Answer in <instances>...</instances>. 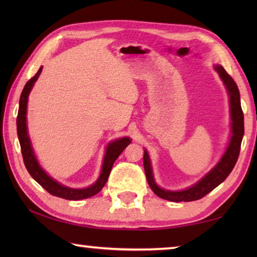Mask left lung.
Here are the masks:
<instances>
[{
    "mask_svg": "<svg viewBox=\"0 0 257 257\" xmlns=\"http://www.w3.org/2000/svg\"><path fill=\"white\" fill-rule=\"evenodd\" d=\"M215 70L219 72L221 79L223 80L225 87H227L229 96H230V108H231V120H232V136L230 139L229 146L225 151L224 155L216 167L213 170L203 178L201 181H198L196 185L190 187L188 189L181 191H170L161 189L160 187L155 184L153 179V173H152L151 162L147 152H144V169L146 179L151 189L154 191L155 195L159 197L167 199L171 202H191L197 201V199L203 198L205 195L219 186L221 182L225 180L230 172L238 160L239 153H240V146L243 136V113L240 105V94H239L238 86L231 76L228 75V72L224 70L222 67L216 66Z\"/></svg>",
    "mask_w": 257,
    "mask_h": 257,
    "instance_id": "1",
    "label": "left lung"
}]
</instances>
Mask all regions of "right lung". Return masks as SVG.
Returning a JSON list of instances; mask_svg holds the SVG:
<instances>
[{
    "instance_id": "obj_1",
    "label": "right lung",
    "mask_w": 257,
    "mask_h": 257,
    "mask_svg": "<svg viewBox=\"0 0 257 257\" xmlns=\"http://www.w3.org/2000/svg\"><path fill=\"white\" fill-rule=\"evenodd\" d=\"M42 69L43 68L41 67L36 75H35L33 78H30V79L27 81V84L25 85L23 92H21V95H20L18 116H17V133H18V138H19V143L21 147V154H23L25 167L29 172V175L32 176L46 191H49L51 195H53V196L69 199V201H79V199L92 197L102 190L104 185L106 184L108 176H110L113 163H114V161L118 159V156L122 153L123 150L130 144V142L132 141H130L129 138L124 137L111 143V144L107 146L105 158H104V162L102 167L101 176H99L98 180L95 182L94 185L88 187V188H84V189L68 188V187L60 185L59 182H56L52 179V178H50L44 171H43V169L40 167V164H38L36 158H35L32 145H30L28 134H27V125H26V112H27L28 95L30 93V90H32L34 82L37 80L38 77H40Z\"/></svg>"
}]
</instances>
